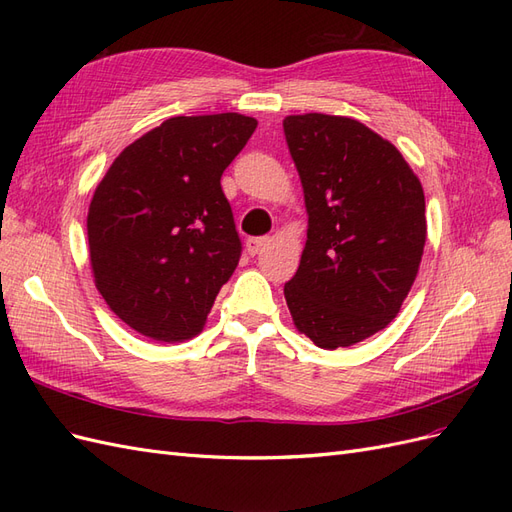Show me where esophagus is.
I'll use <instances>...</instances> for the list:
<instances>
[{
  "label": "esophagus",
  "mask_w": 512,
  "mask_h": 512,
  "mask_svg": "<svg viewBox=\"0 0 512 512\" xmlns=\"http://www.w3.org/2000/svg\"><path fill=\"white\" fill-rule=\"evenodd\" d=\"M269 245H271L269 237H252V239H247L245 250H247V254H250V256H258L260 252H265Z\"/></svg>",
  "instance_id": "34e87169"
}]
</instances>
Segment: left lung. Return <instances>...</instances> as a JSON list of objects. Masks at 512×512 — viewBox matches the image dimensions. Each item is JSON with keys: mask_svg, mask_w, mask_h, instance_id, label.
<instances>
[{"mask_svg": "<svg viewBox=\"0 0 512 512\" xmlns=\"http://www.w3.org/2000/svg\"><path fill=\"white\" fill-rule=\"evenodd\" d=\"M284 134L307 211L286 305L318 348H348L389 327L416 280L423 185L391 141L352 117L288 115Z\"/></svg>", "mask_w": 512, "mask_h": 512, "instance_id": "obj_1", "label": "left lung"}]
</instances>
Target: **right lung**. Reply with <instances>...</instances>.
I'll list each match as a JSON object with an SVG mask.
<instances>
[{
  "mask_svg": "<svg viewBox=\"0 0 512 512\" xmlns=\"http://www.w3.org/2000/svg\"><path fill=\"white\" fill-rule=\"evenodd\" d=\"M256 126L239 113L170 117L98 183L87 213L91 273L136 333L177 344L205 329L241 256L220 179Z\"/></svg>",
  "mask_w": 512,
  "mask_h": 512,
  "instance_id": "1",
  "label": "right lung"
}]
</instances>
